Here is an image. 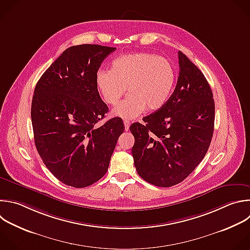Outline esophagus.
Returning a JSON list of instances; mask_svg holds the SVG:
<instances>
[{
	"label": "esophagus",
	"instance_id": "1",
	"mask_svg": "<svg viewBox=\"0 0 250 250\" xmlns=\"http://www.w3.org/2000/svg\"><path fill=\"white\" fill-rule=\"evenodd\" d=\"M124 124H125V129L127 131V130L129 129V125H130V123H129V121H127V120H125V121H124Z\"/></svg>",
	"mask_w": 250,
	"mask_h": 250
}]
</instances>
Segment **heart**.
Returning a JSON list of instances; mask_svg holds the SVG:
<instances>
[{
  "instance_id": "b5f03b06",
  "label": "heart",
  "mask_w": 250,
  "mask_h": 250,
  "mask_svg": "<svg viewBox=\"0 0 250 250\" xmlns=\"http://www.w3.org/2000/svg\"><path fill=\"white\" fill-rule=\"evenodd\" d=\"M176 70L166 58L148 53L126 54L116 58L111 70L96 73V86L102 99L117 105L127 88L128 96L113 114L123 119H134L145 110L154 112L170 100L176 84Z\"/></svg>"
}]
</instances>
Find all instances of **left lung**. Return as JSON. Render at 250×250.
Here are the masks:
<instances>
[{
  "instance_id": "8db88e82",
  "label": "left lung",
  "mask_w": 250,
  "mask_h": 250,
  "mask_svg": "<svg viewBox=\"0 0 250 250\" xmlns=\"http://www.w3.org/2000/svg\"><path fill=\"white\" fill-rule=\"evenodd\" d=\"M177 86L163 108L129 126L137 174L170 188L187 179L203 160L214 131L215 103L202 71L181 51Z\"/></svg>"
}]
</instances>
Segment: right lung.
I'll return each instance as SVG.
<instances>
[{
    "instance_id": "obj_1",
    "label": "right lung",
    "mask_w": 250,
    "mask_h": 250,
    "mask_svg": "<svg viewBox=\"0 0 250 250\" xmlns=\"http://www.w3.org/2000/svg\"><path fill=\"white\" fill-rule=\"evenodd\" d=\"M115 50L71 46L35 86L31 104L35 145L48 170L66 186L82 188L102 179L125 130L121 118L95 126L109 111L99 95L96 73Z\"/></svg>"
}]
</instances>
